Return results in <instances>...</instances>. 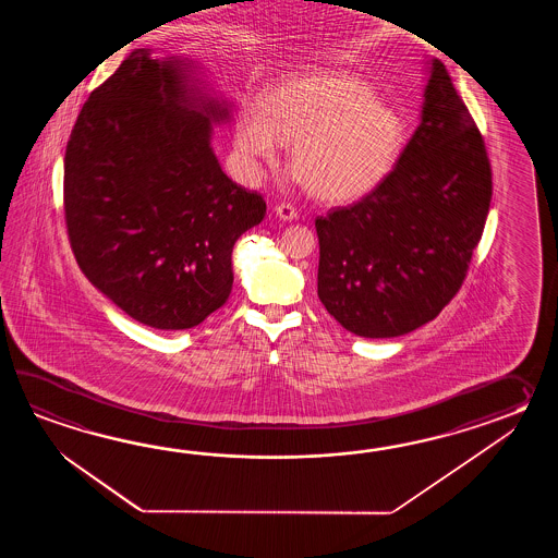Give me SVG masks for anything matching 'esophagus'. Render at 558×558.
<instances>
[{
  "mask_svg": "<svg viewBox=\"0 0 558 558\" xmlns=\"http://www.w3.org/2000/svg\"><path fill=\"white\" fill-rule=\"evenodd\" d=\"M275 214H277L279 219H283V221H293V219L299 217L295 205H291V203H279V205H275Z\"/></svg>",
  "mask_w": 558,
  "mask_h": 558,
  "instance_id": "obj_1",
  "label": "esophagus"
}]
</instances>
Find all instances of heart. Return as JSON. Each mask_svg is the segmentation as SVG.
<instances>
[{
    "label": "heart",
    "mask_w": 558,
    "mask_h": 558,
    "mask_svg": "<svg viewBox=\"0 0 558 558\" xmlns=\"http://www.w3.org/2000/svg\"><path fill=\"white\" fill-rule=\"evenodd\" d=\"M235 149L243 173L262 175L281 143L311 195L351 202L375 190L403 147V123L380 106L363 80L344 73H311L275 87L265 101L245 99L235 119Z\"/></svg>",
    "instance_id": "b5f03b06"
}]
</instances>
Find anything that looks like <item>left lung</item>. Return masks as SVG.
I'll return each mask as SVG.
<instances>
[{"mask_svg":"<svg viewBox=\"0 0 558 558\" xmlns=\"http://www.w3.org/2000/svg\"><path fill=\"white\" fill-rule=\"evenodd\" d=\"M490 195L485 140L433 60L421 123L397 166L359 202L315 219L320 303L371 339L435 319L463 284Z\"/></svg>","mask_w":558,"mask_h":558,"instance_id":"obj_1","label":"left lung"}]
</instances>
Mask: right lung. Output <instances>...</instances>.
<instances>
[{"label":"right lung","instance_id":"add662e5","mask_svg":"<svg viewBox=\"0 0 558 558\" xmlns=\"http://www.w3.org/2000/svg\"><path fill=\"white\" fill-rule=\"evenodd\" d=\"M197 101L178 61L135 49L92 92L65 147L75 262L121 311L163 331L226 305L233 245L267 209L211 151V119L226 109Z\"/></svg>","mask_w":558,"mask_h":558}]
</instances>
